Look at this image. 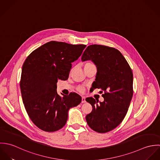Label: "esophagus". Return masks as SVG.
Instances as JSON below:
<instances>
[{
	"instance_id": "obj_1",
	"label": "esophagus",
	"mask_w": 160,
	"mask_h": 160,
	"mask_svg": "<svg viewBox=\"0 0 160 160\" xmlns=\"http://www.w3.org/2000/svg\"><path fill=\"white\" fill-rule=\"evenodd\" d=\"M86 101V98L84 97H82V100H81V102L82 103H85Z\"/></svg>"
}]
</instances>
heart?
<instances>
[{
	"mask_svg": "<svg viewBox=\"0 0 160 160\" xmlns=\"http://www.w3.org/2000/svg\"><path fill=\"white\" fill-rule=\"evenodd\" d=\"M92 64H93V63H86V64L85 65L84 68H85V67H87L88 66H89V65H92ZM77 89H78V91H79V92H84V88L82 87V86H79V87H78V88H77Z\"/></svg>",
	"mask_w": 160,
	"mask_h": 160,
	"instance_id": "obj_1",
	"label": "heart"
}]
</instances>
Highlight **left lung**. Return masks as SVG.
<instances>
[{
    "instance_id": "1",
    "label": "left lung",
    "mask_w": 160,
    "mask_h": 160,
    "mask_svg": "<svg viewBox=\"0 0 160 160\" xmlns=\"http://www.w3.org/2000/svg\"><path fill=\"white\" fill-rule=\"evenodd\" d=\"M81 60H91L96 65L97 72L92 87L104 92L103 102L98 103L92 97L86 99L93 108L86 119L94 131L108 132L120 124L128 111L133 95L132 69L121 53L108 46H88Z\"/></svg>"
}]
</instances>
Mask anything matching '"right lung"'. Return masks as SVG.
<instances>
[{"label": "right lung", "mask_w": 160, "mask_h": 160, "mask_svg": "<svg viewBox=\"0 0 160 160\" xmlns=\"http://www.w3.org/2000/svg\"><path fill=\"white\" fill-rule=\"evenodd\" d=\"M86 46L50 41L32 52L25 60L20 82L23 102L29 118L40 129L54 132L68 119L69 108L81 102L75 92L60 96L58 79H68L72 63Z\"/></svg>", "instance_id": "add662e5"}]
</instances>
